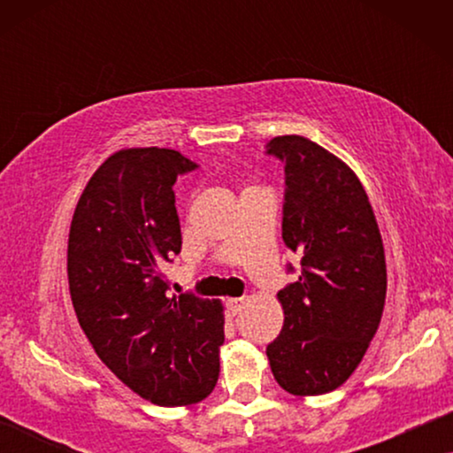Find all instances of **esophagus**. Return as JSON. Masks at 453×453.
Instances as JSON below:
<instances>
[{
  "instance_id": "obj_1",
  "label": "esophagus",
  "mask_w": 453,
  "mask_h": 453,
  "mask_svg": "<svg viewBox=\"0 0 453 453\" xmlns=\"http://www.w3.org/2000/svg\"><path fill=\"white\" fill-rule=\"evenodd\" d=\"M245 305H247V299H245V296H239V299H228V301H226L228 311H231L233 315H237V313L243 311Z\"/></svg>"
}]
</instances>
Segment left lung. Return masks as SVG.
Returning <instances> with one entry per match:
<instances>
[{
	"mask_svg": "<svg viewBox=\"0 0 453 453\" xmlns=\"http://www.w3.org/2000/svg\"><path fill=\"white\" fill-rule=\"evenodd\" d=\"M265 152L284 163L282 239L301 256L296 282L278 293L284 326L265 355L288 394H327L352 375L380 327L388 288L380 226L358 177L326 148L278 135Z\"/></svg>",
	"mask_w": 453,
	"mask_h": 453,
	"instance_id": "8db88e82",
	"label": "left lung"
}]
</instances>
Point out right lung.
Wrapping results in <instances>:
<instances>
[{
	"mask_svg": "<svg viewBox=\"0 0 453 453\" xmlns=\"http://www.w3.org/2000/svg\"><path fill=\"white\" fill-rule=\"evenodd\" d=\"M197 169L169 148H127L90 177L70 226L73 311L98 358L158 406L212 392L225 342L220 301L166 296L163 265L181 251L177 177Z\"/></svg>",
	"mask_w": 453,
	"mask_h": 453,
	"instance_id": "right-lung-1",
	"label": "right lung"
}]
</instances>
